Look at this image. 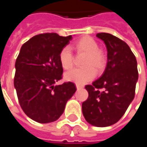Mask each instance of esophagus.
Listing matches in <instances>:
<instances>
[{
  "instance_id": "1",
  "label": "esophagus",
  "mask_w": 147,
  "mask_h": 147,
  "mask_svg": "<svg viewBox=\"0 0 147 147\" xmlns=\"http://www.w3.org/2000/svg\"><path fill=\"white\" fill-rule=\"evenodd\" d=\"M84 88L83 86H80V85H76V88L77 90H80V89H82V88Z\"/></svg>"
}]
</instances>
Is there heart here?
Here are the masks:
<instances>
[{"label": "heart", "instance_id": "1", "mask_svg": "<svg viewBox=\"0 0 147 147\" xmlns=\"http://www.w3.org/2000/svg\"><path fill=\"white\" fill-rule=\"evenodd\" d=\"M74 48L77 52L87 53L84 58L82 68H76L65 74V80L73 82L77 85H84L92 80L96 76L95 67L100 71L105 65L106 58L101 50H99L98 43L93 38L84 36L75 44ZM59 62L63 68L68 70L73 66V56L69 47H64L59 55Z\"/></svg>", "mask_w": 147, "mask_h": 147}]
</instances>
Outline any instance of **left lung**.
<instances>
[{"instance_id": "8db88e82", "label": "left lung", "mask_w": 147, "mask_h": 147, "mask_svg": "<svg viewBox=\"0 0 147 147\" xmlns=\"http://www.w3.org/2000/svg\"><path fill=\"white\" fill-rule=\"evenodd\" d=\"M107 51L103 73L85 88L88 98L82 111L88 123L98 127L111 126L123 117L134 98L138 79L137 60L128 45L110 33H98ZM103 88L105 91L98 89Z\"/></svg>"}]
</instances>
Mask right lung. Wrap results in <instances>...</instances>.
<instances>
[{"label": "right lung", "instance_id": "1", "mask_svg": "<svg viewBox=\"0 0 147 147\" xmlns=\"http://www.w3.org/2000/svg\"><path fill=\"white\" fill-rule=\"evenodd\" d=\"M71 39L56 33L40 34L20 49L15 63L14 88L24 112L37 123L56 121L76 91L71 82L56 85L63 74L59 52Z\"/></svg>", "mask_w": 147, "mask_h": 147}]
</instances>
